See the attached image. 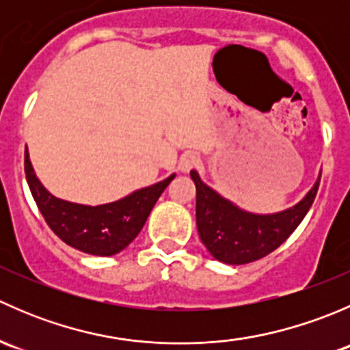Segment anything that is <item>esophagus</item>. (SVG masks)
Masks as SVG:
<instances>
[{"instance_id": "34e87169", "label": "esophagus", "mask_w": 350, "mask_h": 350, "mask_svg": "<svg viewBox=\"0 0 350 350\" xmlns=\"http://www.w3.org/2000/svg\"><path fill=\"white\" fill-rule=\"evenodd\" d=\"M198 164H200V157H198L196 154L188 152L183 155L181 161H179V169H181L183 172H189L191 169H195Z\"/></svg>"}]
</instances>
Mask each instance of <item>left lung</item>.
I'll return each mask as SVG.
<instances>
[{
    "label": "left lung",
    "mask_w": 350,
    "mask_h": 350,
    "mask_svg": "<svg viewBox=\"0 0 350 350\" xmlns=\"http://www.w3.org/2000/svg\"><path fill=\"white\" fill-rule=\"evenodd\" d=\"M196 186V227L211 256L225 264H249L267 256L296 230L308 213L320 178L295 206L273 215L247 213L204 185L196 171L189 172ZM322 176V174H320Z\"/></svg>",
    "instance_id": "obj_1"
}]
</instances>
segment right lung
Returning <instances> with one entry per match:
<instances>
[{"label":"right lung","mask_w":350,"mask_h":350,"mask_svg":"<svg viewBox=\"0 0 350 350\" xmlns=\"http://www.w3.org/2000/svg\"><path fill=\"white\" fill-rule=\"evenodd\" d=\"M25 174L51 230L67 245L91 256H113L125 249L140 234L155 201L176 176L113 203L86 206L52 196L35 176L28 150H25Z\"/></svg>","instance_id":"obj_1"}]
</instances>
